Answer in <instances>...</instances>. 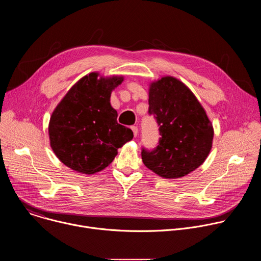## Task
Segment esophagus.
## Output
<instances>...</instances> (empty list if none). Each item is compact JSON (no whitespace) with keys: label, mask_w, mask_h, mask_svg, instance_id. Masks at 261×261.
<instances>
[{"label":"esophagus","mask_w":261,"mask_h":261,"mask_svg":"<svg viewBox=\"0 0 261 261\" xmlns=\"http://www.w3.org/2000/svg\"><path fill=\"white\" fill-rule=\"evenodd\" d=\"M131 129H132V131H133L134 136L136 137V136H137V134H138V128H137L136 126H132V127H131Z\"/></svg>","instance_id":"34e87169"}]
</instances>
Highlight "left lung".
Listing matches in <instances>:
<instances>
[{
    "label": "left lung",
    "instance_id": "left-lung-1",
    "mask_svg": "<svg viewBox=\"0 0 261 261\" xmlns=\"http://www.w3.org/2000/svg\"><path fill=\"white\" fill-rule=\"evenodd\" d=\"M148 104L161 137L154 151L142 150L143 164L164 178L194 171L213 146L214 128L205 109L187 86L170 75L150 84Z\"/></svg>",
    "mask_w": 261,
    "mask_h": 261
}]
</instances>
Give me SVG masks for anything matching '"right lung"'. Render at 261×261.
Masks as SVG:
<instances>
[{
	"label": "right lung",
	"instance_id": "add662e5",
	"mask_svg": "<svg viewBox=\"0 0 261 261\" xmlns=\"http://www.w3.org/2000/svg\"><path fill=\"white\" fill-rule=\"evenodd\" d=\"M123 82V75L103 77L91 72L71 87L53 111L50 147L67 167L85 174L99 172L133 138L131 129L118 124V113L110 104L111 92Z\"/></svg>",
	"mask_w": 261,
	"mask_h": 261
}]
</instances>
